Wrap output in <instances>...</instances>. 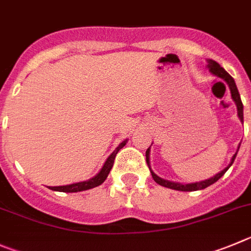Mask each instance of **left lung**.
<instances>
[{
    "label": "left lung",
    "instance_id": "obj_1",
    "mask_svg": "<svg viewBox=\"0 0 251 251\" xmlns=\"http://www.w3.org/2000/svg\"><path fill=\"white\" fill-rule=\"evenodd\" d=\"M206 63H208V64H206V68H208V70L210 71V72L213 73L214 75H217V77L222 78L223 80H225V83L229 86V89H230V93H231V98H233V100L235 102L236 109H238V117H239V119L241 121V123H243V122H244V110H243V109H244V107H243V103H241L240 94H239L238 88H236V84H235V80H234V78L231 77V75L224 70V68L220 67L219 63H217V62L213 61V59H206ZM239 148H240V144L238 146V151H239ZM238 151H236V153L233 155V158H231L229 165H227L226 168H224L222 172H219V173L215 174L214 176H211V178L205 179V180L195 181V183H189V184H183V183H178V181L165 180V179L160 178V176H158L157 174L154 173V172L151 171V162H149L151 147H149V148L147 149V151H146V159H147V164H148V167H149V171H151V176H153V179H154V181H155V183H158L159 185H162V187L169 188V189L180 190V192H194V190L205 189V188H208L209 185H211V184H214L215 181L219 180V179L222 178L223 176H224L225 172H226L227 169L231 167V164L234 163L236 154H238Z\"/></svg>",
    "mask_w": 251,
    "mask_h": 251
}]
</instances>
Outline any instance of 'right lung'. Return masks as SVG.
<instances>
[{
	"instance_id": "add662e5",
	"label": "right lung",
	"mask_w": 251,
	"mask_h": 251,
	"mask_svg": "<svg viewBox=\"0 0 251 251\" xmlns=\"http://www.w3.org/2000/svg\"><path fill=\"white\" fill-rule=\"evenodd\" d=\"M128 139L122 142L118 147L113 151V153L110 154L109 157L107 158V160L103 164L102 169L100 171V173L96 174L93 178L88 179V180L84 181H78V183H73V184H68V185H59V187H50V190H54V192H63V193H77V192H83V190H88L92 189V188H96L98 185L103 183V181L107 179L108 174H109L110 169L113 167L114 163V158H116L117 153L123 148L126 144H127Z\"/></svg>"
}]
</instances>
